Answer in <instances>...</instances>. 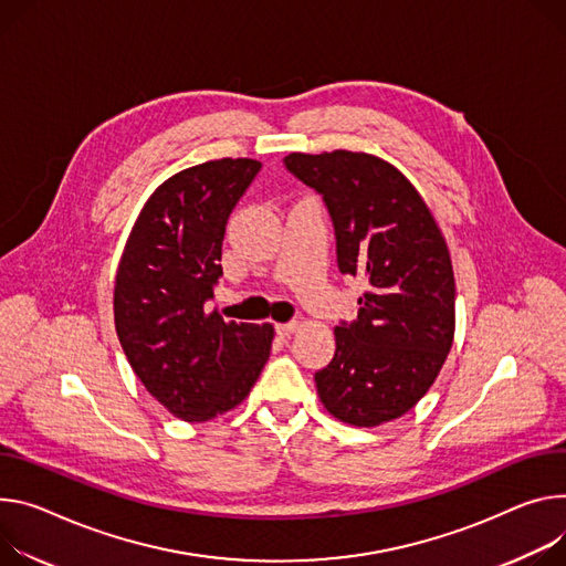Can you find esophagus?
I'll use <instances>...</instances> for the list:
<instances>
[{"label":"esophagus","mask_w":566,"mask_h":566,"mask_svg":"<svg viewBox=\"0 0 566 566\" xmlns=\"http://www.w3.org/2000/svg\"><path fill=\"white\" fill-rule=\"evenodd\" d=\"M295 327H297L295 321H291V323H280V325H275V332H277L282 338H289V336L295 332Z\"/></svg>","instance_id":"1"}]
</instances>
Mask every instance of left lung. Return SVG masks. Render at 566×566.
Wrapping results in <instances>:
<instances>
[{
  "label": "left lung",
  "mask_w": 566,
  "mask_h": 566,
  "mask_svg": "<svg viewBox=\"0 0 566 566\" xmlns=\"http://www.w3.org/2000/svg\"><path fill=\"white\" fill-rule=\"evenodd\" d=\"M284 167L325 202L343 275L366 277L352 323L314 375L329 413L354 427L401 418L436 381L453 343L447 243L416 187L366 153H291Z\"/></svg>",
  "instance_id": "8db88e82"
}]
</instances>
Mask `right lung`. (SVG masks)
Here are the masks:
<instances>
[{
	"instance_id": "1",
	"label": "right lung",
	"mask_w": 566,
	"mask_h": 566,
	"mask_svg": "<svg viewBox=\"0 0 566 566\" xmlns=\"http://www.w3.org/2000/svg\"><path fill=\"white\" fill-rule=\"evenodd\" d=\"M262 165L223 158L185 169L146 200L115 284V327L128 364L180 420L205 422L245 399L262 375L271 325L208 312L223 275L228 219Z\"/></svg>"
}]
</instances>
